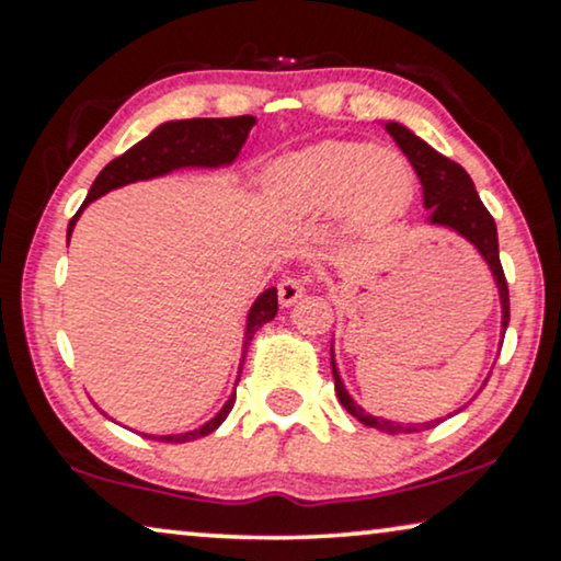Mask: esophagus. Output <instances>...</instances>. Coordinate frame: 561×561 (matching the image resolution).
I'll list each match as a JSON object with an SVG mask.
<instances>
[{
	"label": "esophagus",
	"instance_id": "1",
	"mask_svg": "<svg viewBox=\"0 0 561 561\" xmlns=\"http://www.w3.org/2000/svg\"><path fill=\"white\" fill-rule=\"evenodd\" d=\"M304 290H306V283L304 280H298V278H286V280H280V286H278V301H280V306H294L298 298L304 296Z\"/></svg>",
	"mask_w": 561,
	"mask_h": 561
}]
</instances>
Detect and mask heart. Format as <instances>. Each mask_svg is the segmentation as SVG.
<instances>
[{
    "label": "heart",
    "instance_id": "1",
    "mask_svg": "<svg viewBox=\"0 0 561 561\" xmlns=\"http://www.w3.org/2000/svg\"><path fill=\"white\" fill-rule=\"evenodd\" d=\"M263 191L271 211L283 221L340 211L347 232L367 234L403 217L413 196V171L396 150L327 140L267 165Z\"/></svg>",
    "mask_w": 561,
    "mask_h": 561
}]
</instances>
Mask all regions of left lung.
Masks as SVG:
<instances>
[{"label":"left lung","instance_id":"left-lung-1","mask_svg":"<svg viewBox=\"0 0 561 561\" xmlns=\"http://www.w3.org/2000/svg\"><path fill=\"white\" fill-rule=\"evenodd\" d=\"M386 129L396 140L398 148L403 150V156L409 158V163L419 175L421 188H424V206L428 209V219H426L428 225L447 227L459 237H465V240L470 242L472 248L480 252L482 260L488 263L490 273H493L497 296H501V327L505 334V329H508V321H511V301H508V283H505V275H503L501 255H497V229H495V219L490 217L485 204L480 202L472 179L467 175L462 165L455 163V160L444 158L442 152H436L432 148V145L421 140L419 135H413L409 127H403L401 122H386ZM332 375H334L336 398H340V403L359 421V424L373 426L386 434H416V432H426V428H434L439 421H444V419H434V421H424V424H398V421L380 419V416H373V413H367L363 405L355 403V398L347 393V388H344L340 367H336V359H334V347H332Z\"/></svg>","mask_w":561,"mask_h":561}]
</instances>
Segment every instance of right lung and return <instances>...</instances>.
I'll use <instances>...</instances> for the list:
<instances>
[{
  "mask_svg": "<svg viewBox=\"0 0 561 561\" xmlns=\"http://www.w3.org/2000/svg\"><path fill=\"white\" fill-rule=\"evenodd\" d=\"M255 117L250 114H242V117H221V119H173L158 125L152 133L133 145L127 152H122L119 158H114L112 163L104 165V171L96 175V181L91 183L87 202L81 204V209L76 211V217L68 221V234L66 240H71V232L79 221L81 211L87 209L91 202H96L99 196L110 194L114 188L127 186V183L135 181H148L158 179V175H168L173 171H181V168H225L232 165L237 156H240L244 140H248L252 125H255ZM278 313V290L267 288L255 298V304L250 306L248 311V324H244V336H242V359H240V373L244 365V355H248V347L252 336L263 324L275 319ZM237 382H240V375H237ZM234 382V386H237ZM237 398V390L227 398V403L221 405L219 413L214 419L206 421L198 428H191V432L183 434H142L148 439L156 442H194L198 436L211 434L214 428L221 426V421L229 416Z\"/></svg>",
  "mask_w": 561,
  "mask_h": 561,
  "instance_id": "obj_1",
  "label": "right lung"
}]
</instances>
